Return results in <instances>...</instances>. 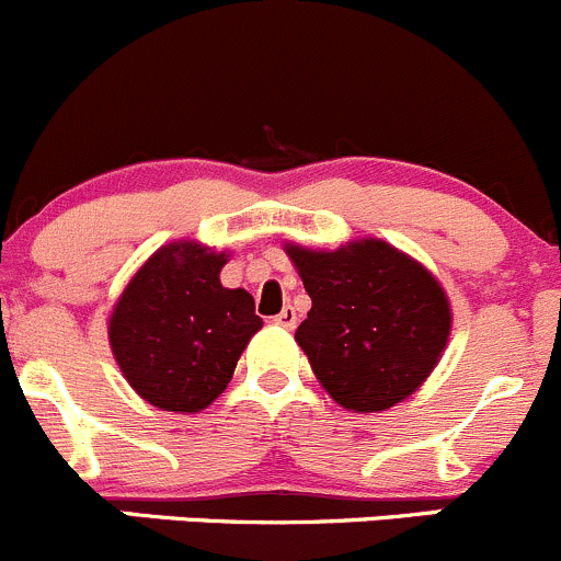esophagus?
Returning <instances> with one entry per match:
<instances>
[{
  "instance_id": "obj_1",
  "label": "esophagus",
  "mask_w": 561,
  "mask_h": 561,
  "mask_svg": "<svg viewBox=\"0 0 561 561\" xmlns=\"http://www.w3.org/2000/svg\"><path fill=\"white\" fill-rule=\"evenodd\" d=\"M274 320H276V323H279V325H285V329H293V325L298 323V318H296V309H293V307H285V309H282L279 314H276Z\"/></svg>"
}]
</instances>
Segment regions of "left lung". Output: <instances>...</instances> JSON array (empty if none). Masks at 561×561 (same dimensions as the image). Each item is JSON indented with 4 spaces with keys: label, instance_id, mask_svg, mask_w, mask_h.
I'll use <instances>...</instances> for the list:
<instances>
[{
    "label": "left lung",
    "instance_id": "left-lung-1",
    "mask_svg": "<svg viewBox=\"0 0 561 561\" xmlns=\"http://www.w3.org/2000/svg\"><path fill=\"white\" fill-rule=\"evenodd\" d=\"M285 252L312 298L296 342L334 402L380 413L425 383L453 329L447 293L425 265L378 238Z\"/></svg>",
    "mask_w": 561,
    "mask_h": 561
}]
</instances>
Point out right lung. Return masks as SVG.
Segmentation results:
<instances>
[{"label": "right lung", "instance_id": "obj_1", "mask_svg": "<svg viewBox=\"0 0 561 561\" xmlns=\"http://www.w3.org/2000/svg\"><path fill=\"white\" fill-rule=\"evenodd\" d=\"M227 257L194 241L167 243L130 276L114 304V358L136 394L161 411L208 408L263 329L254 298L243 287L221 285Z\"/></svg>", "mask_w": 561, "mask_h": 561}]
</instances>
